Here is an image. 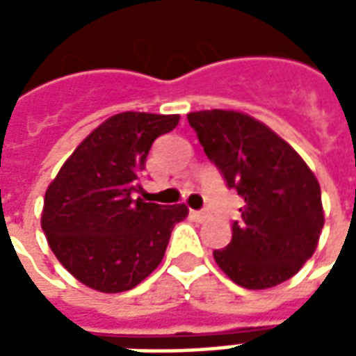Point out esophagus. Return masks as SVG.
Returning a JSON list of instances; mask_svg holds the SVG:
<instances>
[{
  "label": "esophagus",
  "mask_w": 356,
  "mask_h": 356,
  "mask_svg": "<svg viewBox=\"0 0 356 356\" xmlns=\"http://www.w3.org/2000/svg\"><path fill=\"white\" fill-rule=\"evenodd\" d=\"M193 217H196L198 221H206L209 217L208 211H204V209H200V211H193Z\"/></svg>",
  "instance_id": "34e87169"
}]
</instances>
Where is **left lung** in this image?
I'll use <instances>...</instances> for the list:
<instances>
[{"label": "left lung", "mask_w": 356, "mask_h": 356, "mask_svg": "<svg viewBox=\"0 0 356 356\" xmlns=\"http://www.w3.org/2000/svg\"><path fill=\"white\" fill-rule=\"evenodd\" d=\"M188 124L229 188L242 196V219L213 257L248 290H265L303 267L322 227L321 185L293 148L255 118L234 110L191 112Z\"/></svg>", "instance_id": "obj_1"}]
</instances>
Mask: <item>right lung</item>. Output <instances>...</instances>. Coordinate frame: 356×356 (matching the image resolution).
<instances>
[{"instance_id":"1","label":"right lung","mask_w":356,"mask_h":356,"mask_svg":"<svg viewBox=\"0 0 356 356\" xmlns=\"http://www.w3.org/2000/svg\"><path fill=\"white\" fill-rule=\"evenodd\" d=\"M179 124L177 114L122 112L89 133L45 193L42 229L63 267L104 293L135 288L163 259L185 204L145 202L148 150Z\"/></svg>"}]
</instances>
